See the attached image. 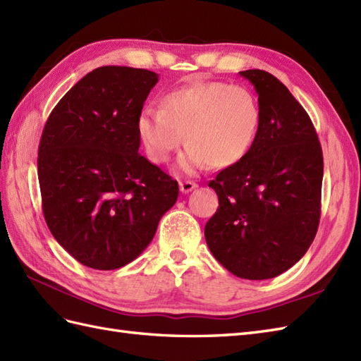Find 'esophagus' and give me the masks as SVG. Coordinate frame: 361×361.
I'll list each match as a JSON object with an SVG mask.
<instances>
[{
	"label": "esophagus",
	"instance_id": "1",
	"mask_svg": "<svg viewBox=\"0 0 361 361\" xmlns=\"http://www.w3.org/2000/svg\"><path fill=\"white\" fill-rule=\"evenodd\" d=\"M179 188L182 192H190L195 188H197V183L191 180H183V182H179Z\"/></svg>",
	"mask_w": 361,
	"mask_h": 361
}]
</instances>
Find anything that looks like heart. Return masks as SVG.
I'll list each match as a JSON object with an SVG mask.
<instances>
[{"instance_id":"b5f03b06","label":"heart","mask_w":361,"mask_h":361,"mask_svg":"<svg viewBox=\"0 0 361 361\" xmlns=\"http://www.w3.org/2000/svg\"><path fill=\"white\" fill-rule=\"evenodd\" d=\"M162 109L145 107L137 116V135L154 164H165L182 144V171L205 164L226 169L242 161L256 140L260 105L251 90L222 81L196 82L165 93Z\"/></svg>"}]
</instances>
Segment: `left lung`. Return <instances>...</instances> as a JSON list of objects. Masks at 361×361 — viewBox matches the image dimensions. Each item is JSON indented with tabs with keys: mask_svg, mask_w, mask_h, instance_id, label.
Wrapping results in <instances>:
<instances>
[{
	"mask_svg": "<svg viewBox=\"0 0 361 361\" xmlns=\"http://www.w3.org/2000/svg\"><path fill=\"white\" fill-rule=\"evenodd\" d=\"M259 94L260 127L251 150L208 187L219 208L205 225L216 260L248 280L277 277L300 260L317 233L323 153L307 113L265 70H245Z\"/></svg>",
	"mask_w": 361,
	"mask_h": 361,
	"instance_id": "obj_1",
	"label": "left lung"
}]
</instances>
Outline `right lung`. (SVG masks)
Returning a JSON list of instances; mask_svg holds the SVG:
<instances>
[{"label":"right lung","mask_w":361,"mask_h":361,"mask_svg":"<svg viewBox=\"0 0 361 361\" xmlns=\"http://www.w3.org/2000/svg\"><path fill=\"white\" fill-rule=\"evenodd\" d=\"M157 78L145 68H94L44 126V219L61 247L89 268L109 271L135 260L178 200V182L137 153V116Z\"/></svg>","instance_id":"obj_1"}]
</instances>
